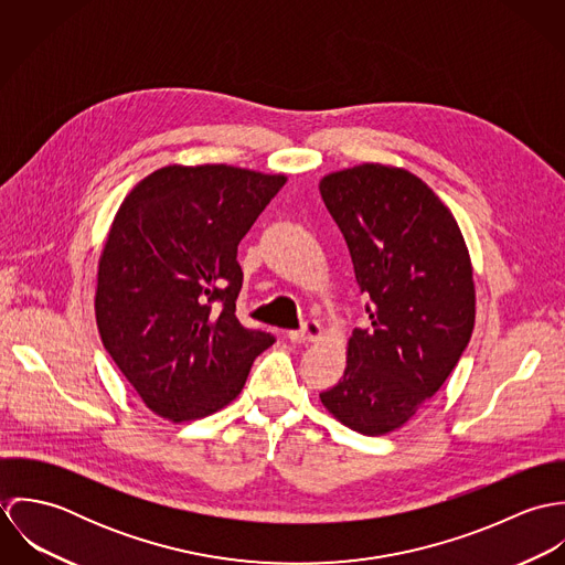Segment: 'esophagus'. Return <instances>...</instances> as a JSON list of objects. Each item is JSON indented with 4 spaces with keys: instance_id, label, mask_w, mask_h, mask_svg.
I'll list each match as a JSON object with an SVG mask.
<instances>
[{
    "instance_id": "esophagus-1",
    "label": "esophagus",
    "mask_w": 565,
    "mask_h": 565,
    "mask_svg": "<svg viewBox=\"0 0 565 565\" xmlns=\"http://www.w3.org/2000/svg\"><path fill=\"white\" fill-rule=\"evenodd\" d=\"M322 326L313 320L302 323L300 330H291L287 337L294 341V343H311V341H318L322 337Z\"/></svg>"
}]
</instances>
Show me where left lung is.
Segmentation results:
<instances>
[{
	"mask_svg": "<svg viewBox=\"0 0 565 565\" xmlns=\"http://www.w3.org/2000/svg\"><path fill=\"white\" fill-rule=\"evenodd\" d=\"M320 193L370 296V326L354 328L343 379L320 398L348 428L387 435L439 392L470 343V254L448 206L406 169L365 162L328 173Z\"/></svg>",
	"mask_w": 565,
	"mask_h": 565,
	"instance_id": "obj_1",
	"label": "left lung"
}]
</instances>
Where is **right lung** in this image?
<instances>
[{
    "label": "right lung",
    "mask_w": 565,
    "mask_h": 565,
    "mask_svg": "<svg viewBox=\"0 0 565 565\" xmlns=\"http://www.w3.org/2000/svg\"><path fill=\"white\" fill-rule=\"evenodd\" d=\"M285 175L231 164H169L121 202L99 256V337L141 401L171 422L242 394L276 339L235 316L237 247Z\"/></svg>",
    "instance_id": "right-lung-1"
}]
</instances>
